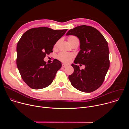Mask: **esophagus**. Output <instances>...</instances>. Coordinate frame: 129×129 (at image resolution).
Returning a JSON list of instances; mask_svg holds the SVG:
<instances>
[{"label": "esophagus", "instance_id": "34e87169", "mask_svg": "<svg viewBox=\"0 0 129 129\" xmlns=\"http://www.w3.org/2000/svg\"><path fill=\"white\" fill-rule=\"evenodd\" d=\"M62 67L64 68V67H66L67 66V65H66V64H62Z\"/></svg>", "mask_w": 129, "mask_h": 129}]
</instances>
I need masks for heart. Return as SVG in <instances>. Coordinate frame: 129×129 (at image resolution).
<instances>
[{"label":"heart","instance_id":"b5f03b06","mask_svg":"<svg viewBox=\"0 0 129 129\" xmlns=\"http://www.w3.org/2000/svg\"><path fill=\"white\" fill-rule=\"evenodd\" d=\"M68 42H69V43L70 44V45H71L72 43H73L75 42H76V41L79 40L76 36H70L68 37ZM58 43H59V42H57L56 43V44H55V45H54L55 47H56L58 45ZM73 56L72 54L68 53L63 52H60L58 55V59L60 60L61 61L64 62V63L69 62L70 61L71 59L73 58Z\"/></svg>","mask_w":129,"mask_h":129}]
</instances>
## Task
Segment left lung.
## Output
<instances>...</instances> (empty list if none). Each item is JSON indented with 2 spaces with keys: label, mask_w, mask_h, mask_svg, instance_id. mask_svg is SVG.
<instances>
[{
  "label": "left lung",
  "mask_w": 129,
  "mask_h": 129,
  "mask_svg": "<svg viewBox=\"0 0 129 129\" xmlns=\"http://www.w3.org/2000/svg\"><path fill=\"white\" fill-rule=\"evenodd\" d=\"M77 36L80 50L71 66L74 69L68 77L71 85L83 92H91L101 87L110 66L109 50L103 35L96 28L85 25L70 29L66 36ZM85 66L80 70L76 64Z\"/></svg>",
  "instance_id": "8db88e82"
}]
</instances>
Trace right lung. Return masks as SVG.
Returning a JSON list of instances; mask_svg holds the SVG:
<instances>
[{"instance_id":"1","label":"right lung","mask_w":129,"mask_h":129,"mask_svg":"<svg viewBox=\"0 0 129 129\" xmlns=\"http://www.w3.org/2000/svg\"><path fill=\"white\" fill-rule=\"evenodd\" d=\"M67 30L33 28L24 33L18 41L17 66L22 79L30 88L41 89L52 83L62 64L57 59L47 64L44 58L52 51L54 44Z\"/></svg>"}]
</instances>
